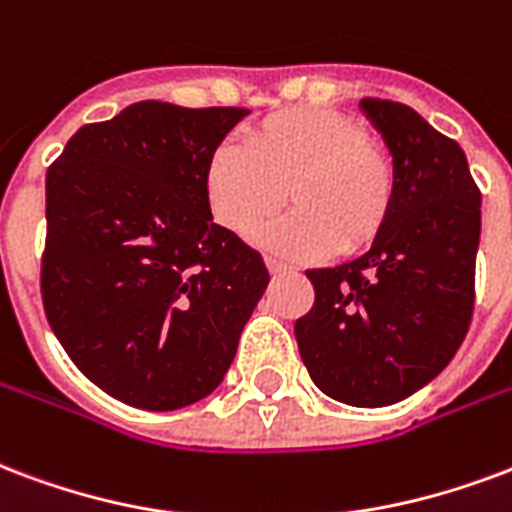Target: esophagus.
Instances as JSON below:
<instances>
[{"mask_svg": "<svg viewBox=\"0 0 512 512\" xmlns=\"http://www.w3.org/2000/svg\"><path fill=\"white\" fill-rule=\"evenodd\" d=\"M266 266H268V271H271V274H274V276L287 274L285 263H279V260H274V257H266Z\"/></svg>", "mask_w": 512, "mask_h": 512, "instance_id": "1", "label": "esophagus"}]
</instances>
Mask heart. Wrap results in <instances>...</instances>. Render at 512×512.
<instances>
[{"mask_svg": "<svg viewBox=\"0 0 512 512\" xmlns=\"http://www.w3.org/2000/svg\"><path fill=\"white\" fill-rule=\"evenodd\" d=\"M203 192L219 225L249 236L285 206L263 244L293 260L336 249L363 252L385 233L396 206V165L358 116L333 108H287L246 132V149L222 143L208 154Z\"/></svg>", "mask_w": 512, "mask_h": 512, "instance_id": "b5f03b06", "label": "heart"}]
</instances>
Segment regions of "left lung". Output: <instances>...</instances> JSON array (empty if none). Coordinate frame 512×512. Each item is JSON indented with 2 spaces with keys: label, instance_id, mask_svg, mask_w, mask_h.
Here are the masks:
<instances>
[{
  "label": "left lung",
  "instance_id": "1",
  "mask_svg": "<svg viewBox=\"0 0 512 512\" xmlns=\"http://www.w3.org/2000/svg\"><path fill=\"white\" fill-rule=\"evenodd\" d=\"M396 165L393 217L350 263L306 271L314 306L295 320L314 385L352 407H385L437 377L472 323L480 189L456 140L410 105L366 97Z\"/></svg>",
  "mask_w": 512,
  "mask_h": 512
}]
</instances>
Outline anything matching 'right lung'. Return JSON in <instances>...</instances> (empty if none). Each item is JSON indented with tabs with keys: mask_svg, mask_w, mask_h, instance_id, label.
<instances>
[{
	"mask_svg": "<svg viewBox=\"0 0 512 512\" xmlns=\"http://www.w3.org/2000/svg\"><path fill=\"white\" fill-rule=\"evenodd\" d=\"M246 108L135 102L83 124L45 176L40 290L70 361L130 407L217 388L266 293L260 252L214 222L208 154Z\"/></svg>",
	"mask_w": 512,
	"mask_h": 512,
	"instance_id": "add662e5",
	"label": "right lung"
}]
</instances>
